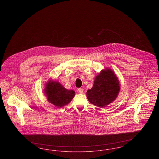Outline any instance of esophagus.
<instances>
[{
    "label": "esophagus",
    "instance_id": "1",
    "mask_svg": "<svg viewBox=\"0 0 159 159\" xmlns=\"http://www.w3.org/2000/svg\"><path fill=\"white\" fill-rule=\"evenodd\" d=\"M78 92H79L80 93H82L83 92V89L82 88H79V89H78Z\"/></svg>",
    "mask_w": 159,
    "mask_h": 159
}]
</instances>
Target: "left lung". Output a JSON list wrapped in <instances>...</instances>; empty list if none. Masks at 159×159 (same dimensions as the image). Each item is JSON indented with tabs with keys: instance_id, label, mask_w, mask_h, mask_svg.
Masks as SVG:
<instances>
[{
	"instance_id": "8db88e82",
	"label": "left lung",
	"mask_w": 159,
	"mask_h": 159,
	"mask_svg": "<svg viewBox=\"0 0 159 159\" xmlns=\"http://www.w3.org/2000/svg\"><path fill=\"white\" fill-rule=\"evenodd\" d=\"M119 91L117 77L112 70L106 69L95 77L93 87L86 92V97L91 104L103 108L116 98Z\"/></svg>"
}]
</instances>
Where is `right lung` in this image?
<instances>
[{
  "label": "right lung",
  "instance_id": "right-lung-1",
  "mask_svg": "<svg viewBox=\"0 0 159 159\" xmlns=\"http://www.w3.org/2000/svg\"><path fill=\"white\" fill-rule=\"evenodd\" d=\"M45 92L48 101L58 107L68 104L75 95V91L67 90L60 83L54 81L47 83Z\"/></svg>",
  "mask_w": 159,
  "mask_h": 159
}]
</instances>
